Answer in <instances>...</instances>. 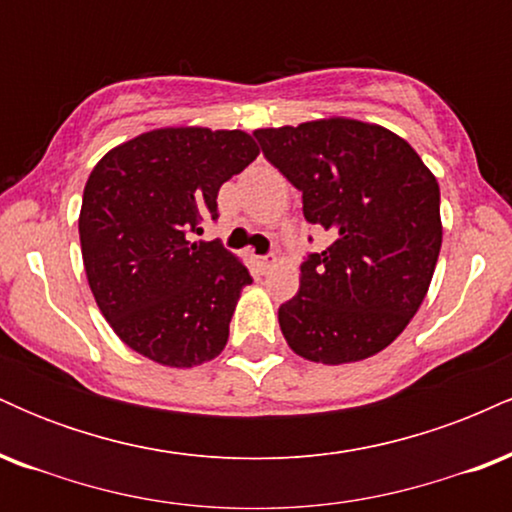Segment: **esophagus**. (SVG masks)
Listing matches in <instances>:
<instances>
[{"instance_id":"esophagus-1","label":"esophagus","mask_w":512,"mask_h":512,"mask_svg":"<svg viewBox=\"0 0 512 512\" xmlns=\"http://www.w3.org/2000/svg\"><path fill=\"white\" fill-rule=\"evenodd\" d=\"M274 262H276L274 255H269V257H255V264H257V267H260V272H267V269L272 267Z\"/></svg>"}]
</instances>
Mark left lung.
Returning a JSON list of instances; mask_svg holds the SVG:
<instances>
[{"instance_id":"1","label":"left lung","mask_w":512,"mask_h":512,"mask_svg":"<svg viewBox=\"0 0 512 512\" xmlns=\"http://www.w3.org/2000/svg\"><path fill=\"white\" fill-rule=\"evenodd\" d=\"M332 245L301 264L279 308L293 354L339 366L390 346L424 303L443 243L440 187L407 139L375 122L320 117L255 129Z\"/></svg>"}]
</instances>
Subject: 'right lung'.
I'll list each match as a JSON object with an SVG mask.
<instances>
[{
	"mask_svg": "<svg viewBox=\"0 0 512 512\" xmlns=\"http://www.w3.org/2000/svg\"><path fill=\"white\" fill-rule=\"evenodd\" d=\"M260 146L243 129L161 127L113 146L88 175L79 211L88 286L129 349L158 366H202L223 351L250 274L219 240V187Z\"/></svg>",
	"mask_w": 512,
	"mask_h": 512,
	"instance_id": "add662e5",
	"label": "right lung"
}]
</instances>
